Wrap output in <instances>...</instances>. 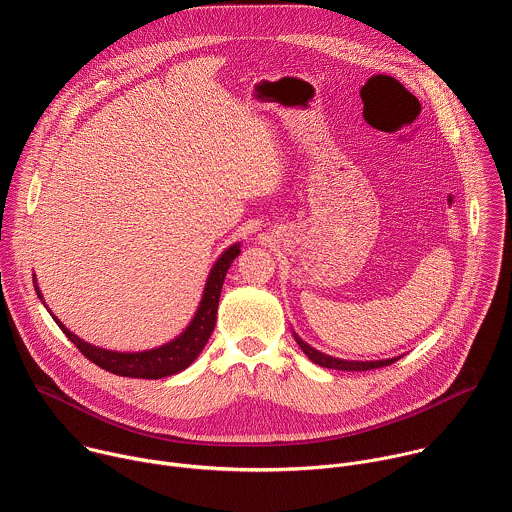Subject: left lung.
Here are the masks:
<instances>
[{
	"mask_svg": "<svg viewBox=\"0 0 512 512\" xmlns=\"http://www.w3.org/2000/svg\"><path fill=\"white\" fill-rule=\"evenodd\" d=\"M295 342L299 344V348L303 350V354L317 366L321 368H327V370H342V372H366V370H376V368H384V366H390L396 362V358L392 360H382V362H346V360H337V358H331V356H325L313 348H309L303 339H299L295 335Z\"/></svg>",
	"mask_w": 512,
	"mask_h": 512,
	"instance_id": "8db88e82",
	"label": "left lung"
}]
</instances>
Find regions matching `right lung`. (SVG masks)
<instances>
[{"instance_id": "add662e5", "label": "right lung", "mask_w": 512, "mask_h": 512, "mask_svg": "<svg viewBox=\"0 0 512 512\" xmlns=\"http://www.w3.org/2000/svg\"><path fill=\"white\" fill-rule=\"evenodd\" d=\"M237 255H239V245H233L219 257V261L215 263V267L211 269V275L207 279L205 295H203V301L199 305L195 319L177 339H173V342L162 346V348H156L150 352H138V354L108 352V350L86 344L84 339L76 337L70 329H66L62 325V321H58L56 315H52V317L58 323V327L66 333L70 342L82 352L84 358H88L92 364H96L98 368H102L110 374L124 376V378H142V380H158V378L179 374L195 362V358L203 352L205 344L209 342V337L215 329V321H217L221 287H223L225 275Z\"/></svg>"}]
</instances>
